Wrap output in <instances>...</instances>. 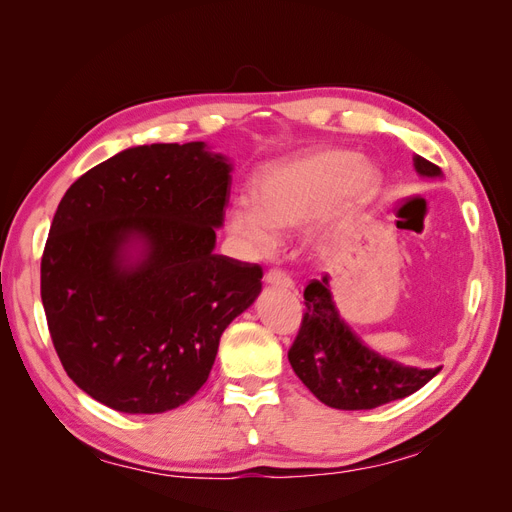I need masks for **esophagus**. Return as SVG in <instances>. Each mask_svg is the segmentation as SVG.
Here are the masks:
<instances>
[{
    "mask_svg": "<svg viewBox=\"0 0 512 512\" xmlns=\"http://www.w3.org/2000/svg\"><path fill=\"white\" fill-rule=\"evenodd\" d=\"M265 282H267L269 286H280V288H286V290L294 288L290 277H288L284 271H280V269H269V271L265 273Z\"/></svg>",
    "mask_w": 512,
    "mask_h": 512,
    "instance_id": "esophagus-1",
    "label": "esophagus"
}]
</instances>
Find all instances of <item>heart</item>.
I'll use <instances>...</instances> for the list:
<instances>
[{"instance_id":"heart-1","label":"heart","mask_w":512,"mask_h":512,"mask_svg":"<svg viewBox=\"0 0 512 512\" xmlns=\"http://www.w3.org/2000/svg\"><path fill=\"white\" fill-rule=\"evenodd\" d=\"M380 185V170L350 149H316L273 162L254 183L256 205L237 200L228 209V230L247 252L267 256L277 230H307V243L320 256L342 241L352 220Z\"/></svg>"}]
</instances>
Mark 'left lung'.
Returning a JSON list of instances; mask_svg holds the SVG:
<instances>
[{"label": "left lung", "mask_w": 512, "mask_h": 512, "mask_svg": "<svg viewBox=\"0 0 512 512\" xmlns=\"http://www.w3.org/2000/svg\"><path fill=\"white\" fill-rule=\"evenodd\" d=\"M421 177H442L429 160L414 156ZM305 314L297 339L288 350L294 374L324 406L335 410H371L416 393L442 367L421 369L397 363L371 350L335 307L329 275L312 280L305 292Z\"/></svg>", "instance_id": "obj_1"}]
</instances>
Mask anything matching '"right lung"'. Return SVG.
Returning a JSON list of instances; mask_svg holds the SVG:
<instances>
[{"label": "right lung", "instance_id": "obj_1", "mask_svg": "<svg viewBox=\"0 0 512 512\" xmlns=\"http://www.w3.org/2000/svg\"><path fill=\"white\" fill-rule=\"evenodd\" d=\"M232 164L207 143L138 145L61 198L40 294L72 382L126 414H162L209 378L220 337L262 269L215 254Z\"/></svg>", "mask_w": 512, "mask_h": 512}]
</instances>
